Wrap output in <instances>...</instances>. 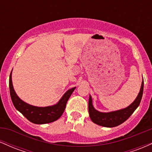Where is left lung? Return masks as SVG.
<instances>
[{
    "instance_id": "obj_1",
    "label": "left lung",
    "mask_w": 152,
    "mask_h": 152,
    "mask_svg": "<svg viewBox=\"0 0 152 152\" xmlns=\"http://www.w3.org/2000/svg\"><path fill=\"white\" fill-rule=\"evenodd\" d=\"M143 91H144V81H142L140 91L138 94L137 99L131 105L125 109L109 113L99 112L94 109L92 105L91 96H89L88 113L91 119L94 123L105 127H115L121 124L130 117L131 115L133 114L134 111L140 104L143 95Z\"/></svg>"
}]
</instances>
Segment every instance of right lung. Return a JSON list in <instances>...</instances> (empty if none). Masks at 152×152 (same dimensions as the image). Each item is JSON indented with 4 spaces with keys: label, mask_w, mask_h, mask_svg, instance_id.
<instances>
[{
    "label": "right lung",
    "mask_w": 152,
    "mask_h": 152,
    "mask_svg": "<svg viewBox=\"0 0 152 152\" xmlns=\"http://www.w3.org/2000/svg\"><path fill=\"white\" fill-rule=\"evenodd\" d=\"M11 73L9 78V88L12 102L15 109L20 111L28 121L36 124H43L56 121L61 116L66 109V103L76 87L67 91L60 99L58 104L56 105L47 106V107H37L23 102L17 96L13 89V83H12Z\"/></svg>",
    "instance_id": "right-lung-1"
}]
</instances>
